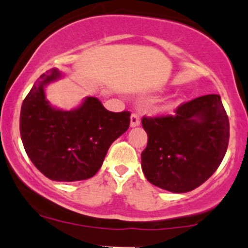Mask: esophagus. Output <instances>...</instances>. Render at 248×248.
I'll return each instance as SVG.
<instances>
[{
    "mask_svg": "<svg viewBox=\"0 0 248 248\" xmlns=\"http://www.w3.org/2000/svg\"><path fill=\"white\" fill-rule=\"evenodd\" d=\"M140 124V116L138 113H133L131 115V127H137Z\"/></svg>",
    "mask_w": 248,
    "mask_h": 248,
    "instance_id": "1",
    "label": "esophagus"
}]
</instances>
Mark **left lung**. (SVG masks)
Returning <instances> with one entry per match:
<instances>
[{"mask_svg":"<svg viewBox=\"0 0 248 248\" xmlns=\"http://www.w3.org/2000/svg\"><path fill=\"white\" fill-rule=\"evenodd\" d=\"M147 146L141 169L153 186L171 192H187L217 170L229 141V120L215 93L182 103L173 115L141 120Z\"/></svg>","mask_w":248,"mask_h":248,"instance_id":"obj_1","label":"left lung"}]
</instances>
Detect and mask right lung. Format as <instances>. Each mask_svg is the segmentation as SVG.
<instances>
[{
    "label": "right lung",
    "instance_id": "add662e5",
    "mask_svg": "<svg viewBox=\"0 0 248 248\" xmlns=\"http://www.w3.org/2000/svg\"><path fill=\"white\" fill-rule=\"evenodd\" d=\"M59 77L57 69L43 74L23 100L21 140L44 176L56 182L83 181L100 170L108 148L128 129L131 113L107 110L96 97H87L75 110L53 108L44 87Z\"/></svg>",
    "mask_w": 248,
    "mask_h": 248
}]
</instances>
